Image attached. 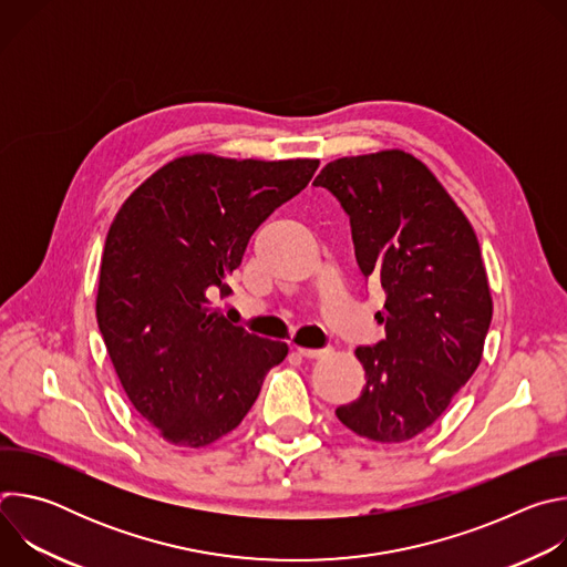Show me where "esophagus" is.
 Here are the masks:
<instances>
[{
    "instance_id": "esophagus-1",
    "label": "esophagus",
    "mask_w": 567,
    "mask_h": 567,
    "mask_svg": "<svg viewBox=\"0 0 567 567\" xmlns=\"http://www.w3.org/2000/svg\"><path fill=\"white\" fill-rule=\"evenodd\" d=\"M296 352L305 359H322V357L330 354V350H309V348H296Z\"/></svg>"
}]
</instances>
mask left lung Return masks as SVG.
Wrapping results in <instances>:
<instances>
[{"mask_svg": "<svg viewBox=\"0 0 567 567\" xmlns=\"http://www.w3.org/2000/svg\"><path fill=\"white\" fill-rule=\"evenodd\" d=\"M313 186L341 202L359 269L385 291L374 313L385 339L357 348L365 385L337 417L372 442L413 440L440 420L482 359L494 305L477 237L409 152L337 158Z\"/></svg>", "mask_w": 567, "mask_h": 567, "instance_id": "obj_1", "label": "left lung"}]
</instances>
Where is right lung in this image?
Masks as SVG:
<instances>
[{
  "mask_svg": "<svg viewBox=\"0 0 567 567\" xmlns=\"http://www.w3.org/2000/svg\"><path fill=\"white\" fill-rule=\"evenodd\" d=\"M316 158L193 154L171 161L116 213L96 318L138 415L171 444L199 449L251 411L287 343L233 326L210 305L256 228L313 177Z\"/></svg>",
  "mask_w": 567,
  "mask_h": 567,
  "instance_id": "obj_1",
  "label": "right lung"
}]
</instances>
